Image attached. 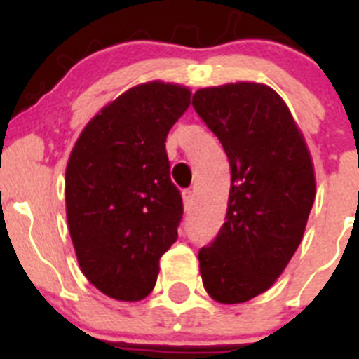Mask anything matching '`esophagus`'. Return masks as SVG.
I'll return each mask as SVG.
<instances>
[{
    "label": "esophagus",
    "mask_w": 359,
    "mask_h": 359,
    "mask_svg": "<svg viewBox=\"0 0 359 359\" xmlns=\"http://www.w3.org/2000/svg\"><path fill=\"white\" fill-rule=\"evenodd\" d=\"M182 198H184V208L186 210H191V206H193V200H194V194L191 189H186L182 193Z\"/></svg>",
    "instance_id": "1"
}]
</instances>
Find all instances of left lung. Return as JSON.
Segmentation results:
<instances>
[{
    "label": "left lung",
    "instance_id": "obj_1",
    "mask_svg": "<svg viewBox=\"0 0 359 359\" xmlns=\"http://www.w3.org/2000/svg\"><path fill=\"white\" fill-rule=\"evenodd\" d=\"M193 107L231 165L226 222L198 253L203 287L220 304L273 287L299 248L316 196L313 161L290 109L260 83L201 88Z\"/></svg>",
    "mask_w": 359,
    "mask_h": 359
}]
</instances>
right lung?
<instances>
[{
	"mask_svg": "<svg viewBox=\"0 0 359 359\" xmlns=\"http://www.w3.org/2000/svg\"><path fill=\"white\" fill-rule=\"evenodd\" d=\"M191 104L186 86L151 81L107 104L81 132L66 170V212L78 264L116 300L153 292L184 206L165 142Z\"/></svg>",
	"mask_w": 359,
	"mask_h": 359,
	"instance_id": "add662e5",
	"label": "right lung"
}]
</instances>
